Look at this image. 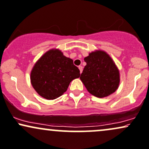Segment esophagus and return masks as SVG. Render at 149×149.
Instances as JSON below:
<instances>
[{"label":"esophagus","mask_w":149,"mask_h":149,"mask_svg":"<svg viewBox=\"0 0 149 149\" xmlns=\"http://www.w3.org/2000/svg\"><path fill=\"white\" fill-rule=\"evenodd\" d=\"M78 68H79L80 72V73H81L82 72V66H78Z\"/></svg>","instance_id":"1"}]
</instances>
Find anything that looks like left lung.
Wrapping results in <instances>:
<instances>
[{"instance_id":"1","label":"left lung","mask_w":149,"mask_h":149,"mask_svg":"<svg viewBox=\"0 0 149 149\" xmlns=\"http://www.w3.org/2000/svg\"><path fill=\"white\" fill-rule=\"evenodd\" d=\"M84 60L87 64L80 78L87 91L98 98L115 92L119 85V72L112 58L105 52L96 51Z\"/></svg>"}]
</instances>
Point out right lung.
<instances>
[{
  "mask_svg": "<svg viewBox=\"0 0 149 149\" xmlns=\"http://www.w3.org/2000/svg\"><path fill=\"white\" fill-rule=\"evenodd\" d=\"M73 60L59 50H50L35 64L30 80L33 88L43 98L53 100L67 91L70 82L80 77Z\"/></svg>",
  "mask_w": 149,
  "mask_h": 149,
  "instance_id": "1",
  "label": "right lung"
}]
</instances>
